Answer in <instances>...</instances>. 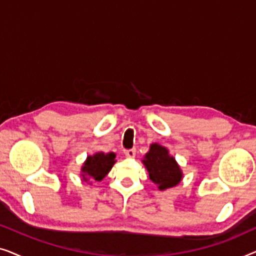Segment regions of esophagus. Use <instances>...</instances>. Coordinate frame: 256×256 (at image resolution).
Segmentation results:
<instances>
[{
  "mask_svg": "<svg viewBox=\"0 0 256 256\" xmlns=\"http://www.w3.org/2000/svg\"><path fill=\"white\" fill-rule=\"evenodd\" d=\"M124 155L129 157V158H132V157H135V155H136V149L124 150Z\"/></svg>",
  "mask_w": 256,
  "mask_h": 256,
  "instance_id": "34e87169",
  "label": "esophagus"
}]
</instances>
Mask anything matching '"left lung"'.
Listing matches in <instances>:
<instances>
[{
	"mask_svg": "<svg viewBox=\"0 0 256 256\" xmlns=\"http://www.w3.org/2000/svg\"><path fill=\"white\" fill-rule=\"evenodd\" d=\"M149 177L157 185L158 190L164 191L174 188L183 180V171L180 164L171 156L166 146L158 143H152L149 152L142 160Z\"/></svg>",
	"mask_w": 256,
	"mask_h": 256,
	"instance_id": "obj_1",
	"label": "left lung"
}]
</instances>
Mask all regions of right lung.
Returning a JSON list of instances; mask_svg holds the SVG:
<instances>
[{
	"label": "right lung",
	"instance_id": "obj_1",
	"mask_svg": "<svg viewBox=\"0 0 256 256\" xmlns=\"http://www.w3.org/2000/svg\"><path fill=\"white\" fill-rule=\"evenodd\" d=\"M116 162L114 152L104 154L102 152L88 155L82 166V180L88 183L90 180H102Z\"/></svg>",
	"mask_w": 256,
	"mask_h": 256
}]
</instances>
